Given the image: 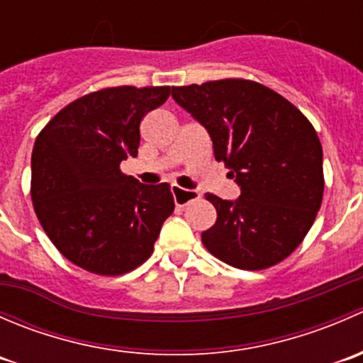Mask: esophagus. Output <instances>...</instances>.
Here are the masks:
<instances>
[{
    "label": "esophagus",
    "mask_w": 363,
    "mask_h": 363,
    "mask_svg": "<svg viewBox=\"0 0 363 363\" xmlns=\"http://www.w3.org/2000/svg\"><path fill=\"white\" fill-rule=\"evenodd\" d=\"M172 195H174V202L177 207H186L189 202L200 199L199 191H193V189H184L177 184H172Z\"/></svg>",
    "instance_id": "obj_1"
}]
</instances>
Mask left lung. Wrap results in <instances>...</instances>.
Segmentation results:
<instances>
[{"label":"left lung","mask_w":363,"mask_h":363,"mask_svg":"<svg viewBox=\"0 0 363 363\" xmlns=\"http://www.w3.org/2000/svg\"><path fill=\"white\" fill-rule=\"evenodd\" d=\"M172 98L207 128L214 158L240 186L235 202L205 195L218 218L202 233L203 246L242 270L283 262L323 200V149L313 124L279 93L247 79L172 87Z\"/></svg>","instance_id":"8db88e82"}]
</instances>
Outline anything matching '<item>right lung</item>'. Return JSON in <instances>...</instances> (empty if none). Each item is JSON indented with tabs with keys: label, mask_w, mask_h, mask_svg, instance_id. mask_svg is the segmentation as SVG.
<instances>
[{
	"label": "right lung",
	"mask_w": 363,
	"mask_h": 363,
	"mask_svg": "<svg viewBox=\"0 0 363 363\" xmlns=\"http://www.w3.org/2000/svg\"><path fill=\"white\" fill-rule=\"evenodd\" d=\"M170 86L105 87L61 108L35 140L31 200L57 251L98 276H123L155 250L174 212L167 182L149 186L121 172L137 156L140 123Z\"/></svg>",
	"instance_id": "obj_1"
}]
</instances>
